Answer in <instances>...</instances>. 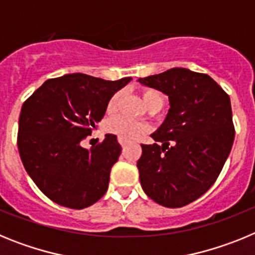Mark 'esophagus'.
Returning a JSON list of instances; mask_svg holds the SVG:
<instances>
[{
  "label": "esophagus",
  "mask_w": 255,
  "mask_h": 255,
  "mask_svg": "<svg viewBox=\"0 0 255 255\" xmlns=\"http://www.w3.org/2000/svg\"><path fill=\"white\" fill-rule=\"evenodd\" d=\"M119 143L121 144V147H123V148H125L126 145H128V141L124 140V139H120V138H119Z\"/></svg>",
  "instance_id": "obj_1"
}]
</instances>
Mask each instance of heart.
<instances>
[{"mask_svg": "<svg viewBox=\"0 0 255 255\" xmlns=\"http://www.w3.org/2000/svg\"><path fill=\"white\" fill-rule=\"evenodd\" d=\"M141 98L144 103L149 107L150 105H154L157 102H163V96L161 92L155 89H144L141 92ZM120 101V93H115L114 96L108 100L106 111L108 115H112L117 110ZM106 130L111 134L117 135L120 139H124L126 141L135 140L140 138L144 132L147 131V126L140 123L132 121L130 119H126L124 116H115L106 123Z\"/></svg>", "mask_w": 255, "mask_h": 255, "instance_id": "heart-1", "label": "heart"}]
</instances>
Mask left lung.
<instances>
[{"mask_svg": "<svg viewBox=\"0 0 255 255\" xmlns=\"http://www.w3.org/2000/svg\"><path fill=\"white\" fill-rule=\"evenodd\" d=\"M138 82L170 101L163 124L150 135L155 143L141 144L136 163L141 188L161 206L184 207L215 184L231 152L235 129L230 97L209 75L184 67Z\"/></svg>", "mask_w": 255, "mask_h": 255, "instance_id": "1", "label": "left lung"}]
</instances>
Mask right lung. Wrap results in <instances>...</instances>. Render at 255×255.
I'll return each mask as SVG.
<instances>
[{"mask_svg": "<svg viewBox=\"0 0 255 255\" xmlns=\"http://www.w3.org/2000/svg\"><path fill=\"white\" fill-rule=\"evenodd\" d=\"M131 78L116 82L85 74L48 79L29 97L19 117L17 148L26 172L46 197L83 209L105 195L121 154L114 134L89 149L80 141L106 114L108 100Z\"/></svg>", "mask_w": 255, "mask_h": 255, "instance_id": "add662e5", "label": "right lung"}]
</instances>
